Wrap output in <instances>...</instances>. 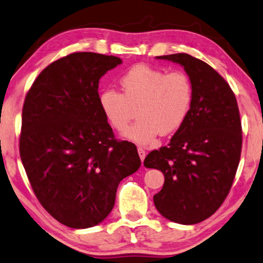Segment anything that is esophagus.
I'll return each instance as SVG.
<instances>
[{
    "label": "esophagus",
    "mask_w": 263,
    "mask_h": 263,
    "mask_svg": "<svg viewBox=\"0 0 263 263\" xmlns=\"http://www.w3.org/2000/svg\"><path fill=\"white\" fill-rule=\"evenodd\" d=\"M138 154H139V156H140V160H141V162L145 160L146 152H145L144 148H142V147H138Z\"/></svg>",
    "instance_id": "1"
}]
</instances>
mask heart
<instances>
[{"label": "heart", "mask_w": 263, "mask_h": 263, "mask_svg": "<svg viewBox=\"0 0 263 263\" xmlns=\"http://www.w3.org/2000/svg\"><path fill=\"white\" fill-rule=\"evenodd\" d=\"M121 93L112 88L99 95L101 111L118 132L126 128L137 108L138 121L124 137L141 146H151L161 133L177 131L187 118L193 101V85L187 74L147 64L131 66L118 79Z\"/></svg>", "instance_id": "1"}]
</instances>
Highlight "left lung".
Returning a JSON list of instances; mask_svg holds the SVG:
<instances>
[{
    "mask_svg": "<svg viewBox=\"0 0 263 263\" xmlns=\"http://www.w3.org/2000/svg\"><path fill=\"white\" fill-rule=\"evenodd\" d=\"M184 66L193 85L187 118L168 146L146 156V168L161 170L163 187L154 195L162 216L197 224L228 197L240 160L241 121L235 93L206 62L185 52L157 56Z\"/></svg>",
    "mask_w": 263,
    "mask_h": 263,
    "instance_id": "left-lung-1",
    "label": "left lung"
}]
</instances>
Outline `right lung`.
<instances>
[{"label": "right lung", "instance_id": "1", "mask_svg": "<svg viewBox=\"0 0 263 263\" xmlns=\"http://www.w3.org/2000/svg\"><path fill=\"white\" fill-rule=\"evenodd\" d=\"M116 56L73 52L41 71L23 106L19 153L33 192L60 223L97 226L119 181L139 169L135 144L117 140L99 104V80Z\"/></svg>", "mask_w": 263, "mask_h": 263}]
</instances>
